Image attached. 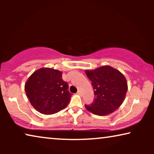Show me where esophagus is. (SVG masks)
<instances>
[{
    "instance_id": "obj_1",
    "label": "esophagus",
    "mask_w": 154,
    "mask_h": 154,
    "mask_svg": "<svg viewBox=\"0 0 154 154\" xmlns=\"http://www.w3.org/2000/svg\"><path fill=\"white\" fill-rule=\"evenodd\" d=\"M77 94H79V95H81L82 92H81V90H79V91H78V92H77Z\"/></svg>"
}]
</instances>
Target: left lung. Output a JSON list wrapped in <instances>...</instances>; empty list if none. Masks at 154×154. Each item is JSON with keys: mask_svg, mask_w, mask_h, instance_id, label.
Returning <instances> with one entry per match:
<instances>
[{"mask_svg": "<svg viewBox=\"0 0 154 154\" xmlns=\"http://www.w3.org/2000/svg\"><path fill=\"white\" fill-rule=\"evenodd\" d=\"M94 89V99L86 109L94 114L106 116L121 106L128 91L125 77L110 66H103L94 70H85Z\"/></svg>", "mask_w": 154, "mask_h": 154, "instance_id": "obj_1", "label": "left lung"}]
</instances>
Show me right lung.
Instances as JSON below:
<instances>
[{
	"label": "right lung",
	"mask_w": 154,
	"mask_h": 154,
	"mask_svg": "<svg viewBox=\"0 0 154 154\" xmlns=\"http://www.w3.org/2000/svg\"><path fill=\"white\" fill-rule=\"evenodd\" d=\"M68 84L62 80V71L52 68L35 71L25 83L29 102L43 114H53L66 108L71 94Z\"/></svg>",
	"instance_id": "right-lung-1"
}]
</instances>
